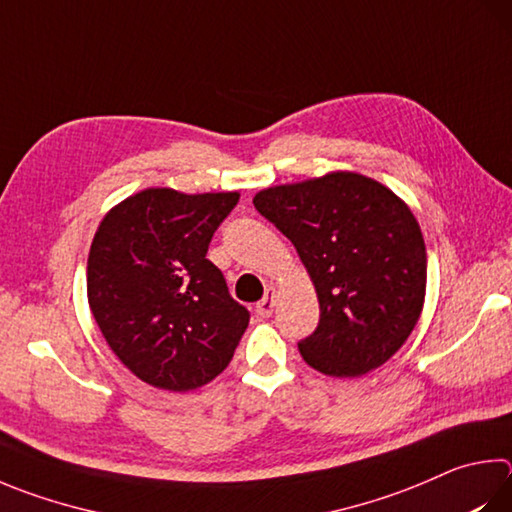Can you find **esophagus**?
Returning <instances> with one entry per match:
<instances>
[{"label":"esophagus","mask_w":512,"mask_h":512,"mask_svg":"<svg viewBox=\"0 0 512 512\" xmlns=\"http://www.w3.org/2000/svg\"><path fill=\"white\" fill-rule=\"evenodd\" d=\"M273 309H275V288H266V295L257 302L255 311L259 318H268V315L273 313Z\"/></svg>","instance_id":"1"}]
</instances>
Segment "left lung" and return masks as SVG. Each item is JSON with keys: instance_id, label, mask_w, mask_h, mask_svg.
<instances>
[{"instance_id": "obj_1", "label": "left lung", "mask_w": 512, "mask_h": 512, "mask_svg": "<svg viewBox=\"0 0 512 512\" xmlns=\"http://www.w3.org/2000/svg\"><path fill=\"white\" fill-rule=\"evenodd\" d=\"M253 203L291 239L318 293V329L297 342L306 365L336 378L385 365L425 302L427 253L410 206L358 172L275 185Z\"/></svg>"}]
</instances>
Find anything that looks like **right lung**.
Instances as JSON below:
<instances>
[{
	"instance_id": "add662e5",
	"label": "right lung",
	"mask_w": 512,
	"mask_h": 512,
	"mask_svg": "<svg viewBox=\"0 0 512 512\" xmlns=\"http://www.w3.org/2000/svg\"><path fill=\"white\" fill-rule=\"evenodd\" d=\"M237 201L239 192L147 188L102 217L87 259L89 306L143 383L190 392L232 360L250 315L206 253Z\"/></svg>"
}]
</instances>
